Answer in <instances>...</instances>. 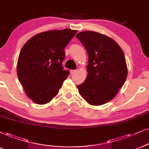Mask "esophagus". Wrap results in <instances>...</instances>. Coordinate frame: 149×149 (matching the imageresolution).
<instances>
[{
	"label": "esophagus",
	"mask_w": 149,
	"mask_h": 149,
	"mask_svg": "<svg viewBox=\"0 0 149 149\" xmlns=\"http://www.w3.org/2000/svg\"><path fill=\"white\" fill-rule=\"evenodd\" d=\"M77 71H78V70H71L70 71V73H71V75H73L75 73H76Z\"/></svg>",
	"instance_id": "esophagus-1"
}]
</instances>
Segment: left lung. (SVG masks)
I'll return each mask as SVG.
<instances>
[{"label":"left lung","mask_w":149,"mask_h":149,"mask_svg":"<svg viewBox=\"0 0 149 149\" xmlns=\"http://www.w3.org/2000/svg\"><path fill=\"white\" fill-rule=\"evenodd\" d=\"M76 37L88 56V75L78 85L79 93L88 104H104L116 96L127 79L125 54L116 41L102 33L85 31Z\"/></svg>","instance_id":"1"}]
</instances>
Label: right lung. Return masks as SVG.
Listing matches in <instances>:
<instances>
[{"label": "right lung", "instance_id": "obj_1", "mask_svg": "<svg viewBox=\"0 0 149 149\" xmlns=\"http://www.w3.org/2000/svg\"><path fill=\"white\" fill-rule=\"evenodd\" d=\"M77 30H50L29 39L20 51L17 75L26 95L38 104L49 102L69 74L64 70L65 48Z\"/></svg>", "mask_w": 149, "mask_h": 149}]
</instances>
